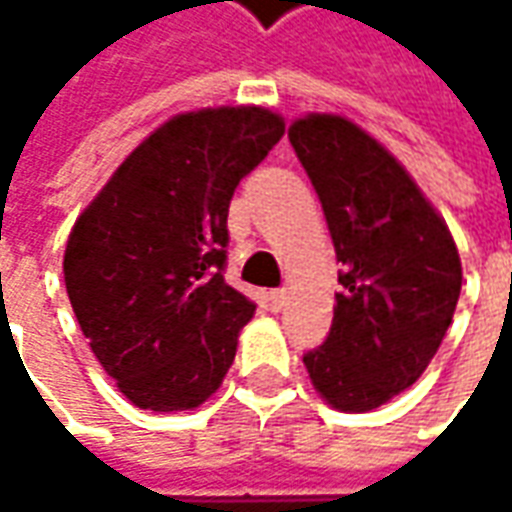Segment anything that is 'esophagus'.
Wrapping results in <instances>:
<instances>
[{
    "label": "esophagus",
    "instance_id": "34e87169",
    "mask_svg": "<svg viewBox=\"0 0 512 512\" xmlns=\"http://www.w3.org/2000/svg\"><path fill=\"white\" fill-rule=\"evenodd\" d=\"M285 301H288V293H285V290H271V293H268V310L279 312L285 307Z\"/></svg>",
    "mask_w": 512,
    "mask_h": 512
}]
</instances>
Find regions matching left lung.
<instances>
[{"mask_svg": "<svg viewBox=\"0 0 512 512\" xmlns=\"http://www.w3.org/2000/svg\"><path fill=\"white\" fill-rule=\"evenodd\" d=\"M288 139L343 263L332 329L304 365L334 408L373 411L439 351L461 296V257L406 169L351 120L310 115Z\"/></svg>", "mask_w": 512, "mask_h": 512, "instance_id": "obj_1", "label": "left lung"}]
</instances>
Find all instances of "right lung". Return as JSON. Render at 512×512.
Here are the masks:
<instances>
[{
	"label": "right lung",
	"mask_w": 512,
	"mask_h": 512,
	"mask_svg": "<svg viewBox=\"0 0 512 512\" xmlns=\"http://www.w3.org/2000/svg\"><path fill=\"white\" fill-rule=\"evenodd\" d=\"M282 134V117L260 106L172 117L73 224L68 299L134 406L197 408L233 365L255 301L224 282L227 211Z\"/></svg>",
	"instance_id": "right-lung-1"
}]
</instances>
